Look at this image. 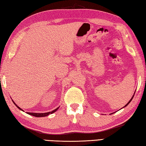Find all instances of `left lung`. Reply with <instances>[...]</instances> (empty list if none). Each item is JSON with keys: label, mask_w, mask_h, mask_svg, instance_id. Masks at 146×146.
I'll use <instances>...</instances> for the list:
<instances>
[{"label": "left lung", "mask_w": 146, "mask_h": 146, "mask_svg": "<svg viewBox=\"0 0 146 146\" xmlns=\"http://www.w3.org/2000/svg\"><path fill=\"white\" fill-rule=\"evenodd\" d=\"M134 95H133V96H132V97L131 98V100H129V102H128V103H127V104H126V105H125V106H124V107H126V106H127V105H129V104L130 103V102H131L132 101V98H133V97H134Z\"/></svg>", "instance_id": "8db88e82"}]
</instances>
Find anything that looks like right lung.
I'll use <instances>...</instances> for the list:
<instances>
[{"instance_id":"right-lung-1","label":"right lung","mask_w":146,"mask_h":146,"mask_svg":"<svg viewBox=\"0 0 146 146\" xmlns=\"http://www.w3.org/2000/svg\"><path fill=\"white\" fill-rule=\"evenodd\" d=\"M12 102H13V103L15 105V106H16V107L19 108V109H20L21 110H23L19 107L17 106V105L16 104H15V102H14L13 100H12ZM58 108H59V107H58L57 108H56V109H54V110H52V111H49V112H46V113H32V112H27V113L29 114V115H31L36 117H42L48 116V115H49V114H52V113L55 112V111H56V110L58 109Z\"/></svg>"}]
</instances>
